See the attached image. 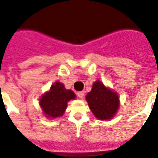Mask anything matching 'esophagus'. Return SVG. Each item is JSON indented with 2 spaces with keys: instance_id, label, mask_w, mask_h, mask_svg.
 Returning <instances> with one entry per match:
<instances>
[{
  "instance_id": "obj_1",
  "label": "esophagus",
  "mask_w": 158,
  "mask_h": 158,
  "mask_svg": "<svg viewBox=\"0 0 158 158\" xmlns=\"http://www.w3.org/2000/svg\"><path fill=\"white\" fill-rule=\"evenodd\" d=\"M77 96L80 98H82L84 97V92L83 91H79V92H77Z\"/></svg>"
}]
</instances>
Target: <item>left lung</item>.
Here are the masks:
<instances>
[{
  "label": "left lung",
  "mask_w": 158,
  "mask_h": 158,
  "mask_svg": "<svg viewBox=\"0 0 158 158\" xmlns=\"http://www.w3.org/2000/svg\"><path fill=\"white\" fill-rule=\"evenodd\" d=\"M85 99L94 116L101 120L113 118L119 107L118 94L106 87L98 80L94 83L92 89L87 94Z\"/></svg>",
  "instance_id": "8db88e82"
}]
</instances>
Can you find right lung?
<instances>
[{
	"mask_svg": "<svg viewBox=\"0 0 158 158\" xmlns=\"http://www.w3.org/2000/svg\"><path fill=\"white\" fill-rule=\"evenodd\" d=\"M75 98L76 95L71 89H66L62 83L56 81L51 86L50 90L42 95L40 105L47 118H54L62 116L68 102Z\"/></svg>",
	"mask_w": 158,
	"mask_h": 158,
	"instance_id": "right-lung-1",
	"label": "right lung"
}]
</instances>
